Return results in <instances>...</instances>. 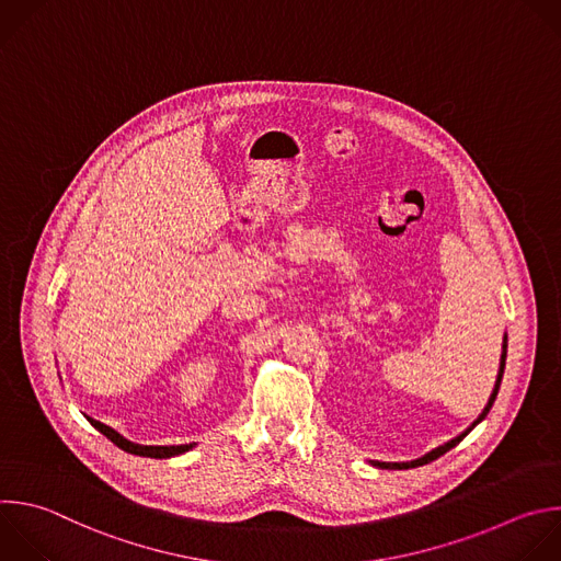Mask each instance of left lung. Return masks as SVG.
Instances as JSON below:
<instances>
[{"label": "left lung", "mask_w": 561, "mask_h": 561, "mask_svg": "<svg viewBox=\"0 0 561 561\" xmlns=\"http://www.w3.org/2000/svg\"><path fill=\"white\" fill-rule=\"evenodd\" d=\"M504 365H506V334H504V341H502V356H500V369H497V379H495V388H493V392H491V397H489V403H486V408L482 410V414L473 421V425L467 430V432H462L460 436H456L454 440H449V443H445L443 447H436L434 451H430V454H425L423 458H419V460H412V462H379V460H371V465L375 467H381V469H412V467H423V465H427V462H432V460H436V458H440L445 451H449L451 447H456L480 421H484V416L489 414V410H491V405H493V401H495V397H497V390H500V383H502V375H504Z\"/></svg>", "instance_id": "1"}]
</instances>
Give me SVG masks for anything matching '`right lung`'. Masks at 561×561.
<instances>
[{
    "instance_id": "obj_1",
    "label": "right lung",
    "mask_w": 561,
    "mask_h": 561,
    "mask_svg": "<svg viewBox=\"0 0 561 561\" xmlns=\"http://www.w3.org/2000/svg\"><path fill=\"white\" fill-rule=\"evenodd\" d=\"M88 421H90V425L92 427H96L103 436H107L116 447H121L123 451H127V454H136V456H145V458H171V456H180V454H184V451H190V449H194L196 447V443H190V445H164V447H160V445H138V443H131V440H127V438H123L116 430H112L110 425H105V423H101V421H94V419H90L88 416Z\"/></svg>"
}]
</instances>
